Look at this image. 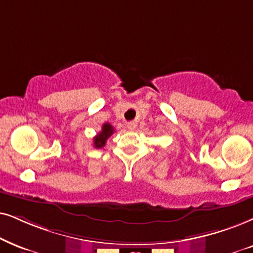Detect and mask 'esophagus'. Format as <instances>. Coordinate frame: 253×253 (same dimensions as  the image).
Wrapping results in <instances>:
<instances>
[{
  "label": "esophagus",
  "instance_id": "34e87169",
  "mask_svg": "<svg viewBox=\"0 0 253 253\" xmlns=\"http://www.w3.org/2000/svg\"><path fill=\"white\" fill-rule=\"evenodd\" d=\"M127 128H128L129 130H134L136 128V123L135 121H129L128 124H127Z\"/></svg>",
  "mask_w": 253,
  "mask_h": 253
}]
</instances>
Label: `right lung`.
Returning a JSON list of instances; mask_svg holds the SVG:
<instances>
[{
  "instance_id": "add662e5",
  "label": "right lung",
  "mask_w": 253,
  "mask_h": 253,
  "mask_svg": "<svg viewBox=\"0 0 253 253\" xmlns=\"http://www.w3.org/2000/svg\"><path fill=\"white\" fill-rule=\"evenodd\" d=\"M114 132L113 126L111 124H104L103 125V128H101V132H99L97 134V136L93 139V146L95 148H103L106 143V140L110 137L112 134Z\"/></svg>"
}]
</instances>
